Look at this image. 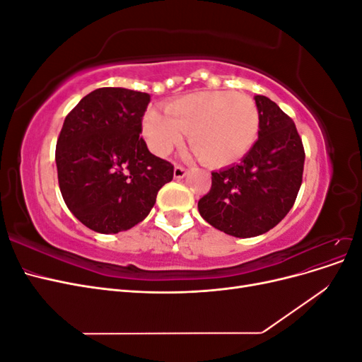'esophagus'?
I'll return each mask as SVG.
<instances>
[{
  "instance_id": "obj_1",
  "label": "esophagus",
  "mask_w": 362,
  "mask_h": 362,
  "mask_svg": "<svg viewBox=\"0 0 362 362\" xmlns=\"http://www.w3.org/2000/svg\"><path fill=\"white\" fill-rule=\"evenodd\" d=\"M185 175H187V169L180 166V164H177V166H175V169H173V177L175 178H184Z\"/></svg>"
}]
</instances>
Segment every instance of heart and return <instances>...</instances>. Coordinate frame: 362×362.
I'll return each mask as SVG.
<instances>
[{"label":"heart","instance_id":"heart-1","mask_svg":"<svg viewBox=\"0 0 362 362\" xmlns=\"http://www.w3.org/2000/svg\"><path fill=\"white\" fill-rule=\"evenodd\" d=\"M164 112L149 110L144 136L154 154L164 157L189 133L193 152L208 166H228L254 146L259 129L258 108L240 92L205 90L177 98Z\"/></svg>","mask_w":362,"mask_h":362}]
</instances>
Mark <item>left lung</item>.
Returning <instances> with one entry per match:
<instances>
[{
  "mask_svg": "<svg viewBox=\"0 0 362 362\" xmlns=\"http://www.w3.org/2000/svg\"><path fill=\"white\" fill-rule=\"evenodd\" d=\"M258 140L238 164L211 173L199 199L201 216L225 234L247 238L276 226L294 205L305 151L293 119L267 96L257 95Z\"/></svg>",
  "mask_w": 362,
  "mask_h": 362,
  "instance_id": "8db88e82",
  "label": "left lung"
}]
</instances>
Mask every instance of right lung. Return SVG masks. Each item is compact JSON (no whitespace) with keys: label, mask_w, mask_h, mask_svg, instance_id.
Here are the masks:
<instances>
[{"label":"right lung","mask_w":362,"mask_h":362,"mask_svg":"<svg viewBox=\"0 0 362 362\" xmlns=\"http://www.w3.org/2000/svg\"><path fill=\"white\" fill-rule=\"evenodd\" d=\"M149 101L144 92L101 87L64 119L56 146L60 192L92 231L116 234L140 223L173 178V164L140 137Z\"/></svg>","instance_id":"right-lung-1"}]
</instances>
